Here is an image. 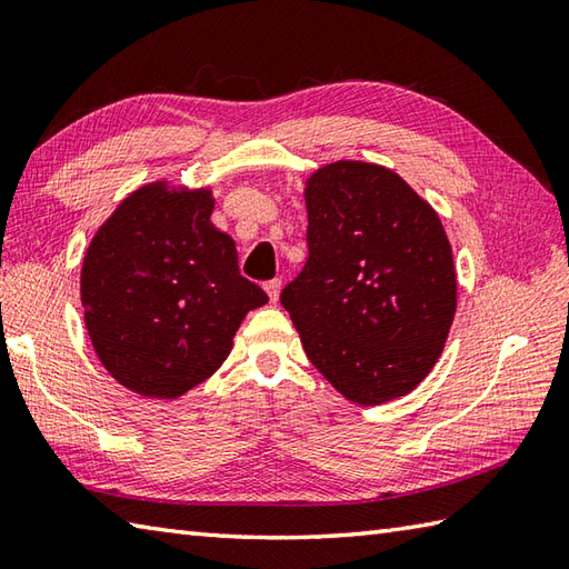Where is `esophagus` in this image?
Returning <instances> with one entry per match:
<instances>
[{"mask_svg": "<svg viewBox=\"0 0 569 569\" xmlns=\"http://www.w3.org/2000/svg\"><path fill=\"white\" fill-rule=\"evenodd\" d=\"M263 291L269 293L271 303H276L278 296H281V281H278V278H273V281H266V283H263Z\"/></svg>", "mask_w": 569, "mask_h": 569, "instance_id": "34e87169", "label": "esophagus"}]
</instances>
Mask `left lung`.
<instances>
[{
  "label": "left lung",
  "instance_id": "obj_1",
  "mask_svg": "<svg viewBox=\"0 0 569 569\" xmlns=\"http://www.w3.org/2000/svg\"><path fill=\"white\" fill-rule=\"evenodd\" d=\"M308 261L281 293L308 359L347 401L410 393L457 310L440 214L396 171L342 159L306 178Z\"/></svg>",
  "mask_w": 569,
  "mask_h": 569
}]
</instances>
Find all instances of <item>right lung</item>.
Masks as SVG:
<instances>
[{"label": "right lung", "instance_id": "1", "mask_svg": "<svg viewBox=\"0 0 569 569\" xmlns=\"http://www.w3.org/2000/svg\"><path fill=\"white\" fill-rule=\"evenodd\" d=\"M210 186H139L84 251L80 303L94 355L124 389L176 401L232 352L241 320L269 303L212 224Z\"/></svg>", "mask_w": 569, "mask_h": 569}]
</instances>
